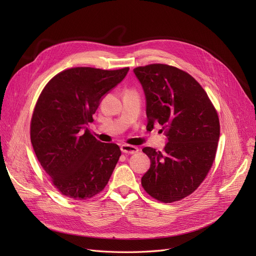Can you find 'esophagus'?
Returning <instances> with one entry per match:
<instances>
[{
  "instance_id": "1",
  "label": "esophagus",
  "mask_w": 256,
  "mask_h": 256,
  "mask_svg": "<svg viewBox=\"0 0 256 256\" xmlns=\"http://www.w3.org/2000/svg\"><path fill=\"white\" fill-rule=\"evenodd\" d=\"M120 150L124 154H134L139 152V148L136 146H132V145H128V144H122L120 146Z\"/></svg>"
}]
</instances>
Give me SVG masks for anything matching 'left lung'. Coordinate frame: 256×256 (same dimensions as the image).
Returning <instances> with one entry per match:
<instances>
[{"mask_svg":"<svg viewBox=\"0 0 256 256\" xmlns=\"http://www.w3.org/2000/svg\"><path fill=\"white\" fill-rule=\"evenodd\" d=\"M146 100L148 130L162 126L164 152L144 147L150 168L141 178L152 197L165 204L192 194L216 156L220 124L216 109L197 80L176 67L150 64L134 70Z\"/></svg>","mask_w":256,"mask_h":256,"instance_id":"1","label":"left lung"}]
</instances>
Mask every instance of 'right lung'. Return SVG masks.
<instances>
[{
	"label": "right lung",
	"instance_id": "obj_1",
	"mask_svg": "<svg viewBox=\"0 0 256 256\" xmlns=\"http://www.w3.org/2000/svg\"><path fill=\"white\" fill-rule=\"evenodd\" d=\"M128 67L104 70L74 67L54 76L37 100L31 142L38 162L63 195L83 200L104 190L121 152L89 132L92 115Z\"/></svg>",
	"mask_w": 256,
	"mask_h": 256
}]
</instances>
